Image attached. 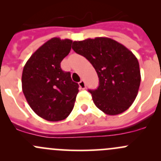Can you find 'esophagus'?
<instances>
[{
  "instance_id": "esophagus-1",
  "label": "esophagus",
  "mask_w": 161,
  "mask_h": 161,
  "mask_svg": "<svg viewBox=\"0 0 161 161\" xmlns=\"http://www.w3.org/2000/svg\"><path fill=\"white\" fill-rule=\"evenodd\" d=\"M79 86L81 89H82V90H84V89L86 88V83L83 80H81L80 82H79Z\"/></svg>"
}]
</instances>
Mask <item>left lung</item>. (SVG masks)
<instances>
[{
    "label": "left lung",
    "mask_w": 161,
    "mask_h": 161,
    "mask_svg": "<svg viewBox=\"0 0 161 161\" xmlns=\"http://www.w3.org/2000/svg\"><path fill=\"white\" fill-rule=\"evenodd\" d=\"M72 49L85 57L98 75V88L89 90L96 106L108 115L129 109L141 82L139 61L132 52L108 37L74 41Z\"/></svg>",
    "instance_id": "1"
}]
</instances>
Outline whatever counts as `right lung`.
Returning a JSON list of instances; mask_svg holds the SVG:
<instances>
[{
    "label": "right lung",
    "mask_w": 161,
    "mask_h": 161,
    "mask_svg": "<svg viewBox=\"0 0 161 161\" xmlns=\"http://www.w3.org/2000/svg\"><path fill=\"white\" fill-rule=\"evenodd\" d=\"M71 43L69 39H50L32 53L22 71L25 99L32 111L47 121L65 119L74 108L79 84L61 68Z\"/></svg>",
    "instance_id": "obj_1"
}]
</instances>
